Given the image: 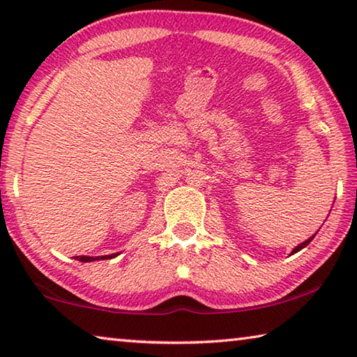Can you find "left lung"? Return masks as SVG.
I'll list each match as a JSON object with an SVG mask.
<instances>
[{
    "instance_id": "left-lung-1",
    "label": "left lung",
    "mask_w": 357,
    "mask_h": 357,
    "mask_svg": "<svg viewBox=\"0 0 357 357\" xmlns=\"http://www.w3.org/2000/svg\"><path fill=\"white\" fill-rule=\"evenodd\" d=\"M317 233H318V231H317ZM317 233H315V234H317ZM315 234H313V236H312V238H309V239H307V241H304V243H301L299 245H296V247H294V249H293V252H291V253H296V252H299V250H302V249H304V247H305V245H309V244H310V241H312L313 238H315Z\"/></svg>"
}]
</instances>
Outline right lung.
I'll list each match as a JSON object with an SVG mask.
<instances>
[{
  "mask_svg": "<svg viewBox=\"0 0 357 357\" xmlns=\"http://www.w3.org/2000/svg\"><path fill=\"white\" fill-rule=\"evenodd\" d=\"M118 257V253H112V255H104V257H75V259H78V261H83V263H89V261H96V259H110V258H114Z\"/></svg>",
  "mask_w": 357,
  "mask_h": 357,
  "instance_id": "add662e5",
  "label": "right lung"
}]
</instances>
